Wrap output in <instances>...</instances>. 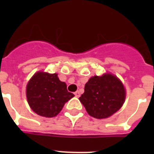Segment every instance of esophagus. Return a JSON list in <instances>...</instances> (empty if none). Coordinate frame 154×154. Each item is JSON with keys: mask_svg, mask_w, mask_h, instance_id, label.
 Segmentation results:
<instances>
[{"mask_svg": "<svg viewBox=\"0 0 154 154\" xmlns=\"http://www.w3.org/2000/svg\"><path fill=\"white\" fill-rule=\"evenodd\" d=\"M75 96L77 97H79L80 95H81V94H80V92L79 91H77V92H75Z\"/></svg>", "mask_w": 154, "mask_h": 154, "instance_id": "34e87169", "label": "esophagus"}]
</instances>
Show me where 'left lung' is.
Segmentation results:
<instances>
[{
    "instance_id": "obj_1",
    "label": "left lung",
    "mask_w": 154,
    "mask_h": 154,
    "mask_svg": "<svg viewBox=\"0 0 154 154\" xmlns=\"http://www.w3.org/2000/svg\"><path fill=\"white\" fill-rule=\"evenodd\" d=\"M125 99L123 85L117 77L107 73L94 76L85 85V93L79 97L87 112L97 118H107L119 110Z\"/></svg>"
}]
</instances>
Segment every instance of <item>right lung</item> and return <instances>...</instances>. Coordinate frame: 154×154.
I'll use <instances>...</instances> for the list:
<instances>
[{
    "label": "right lung",
    "instance_id": "1",
    "mask_svg": "<svg viewBox=\"0 0 154 154\" xmlns=\"http://www.w3.org/2000/svg\"><path fill=\"white\" fill-rule=\"evenodd\" d=\"M29 105L33 112L45 117H53L74 94L68 92L65 82L57 73L38 72L33 75L26 87Z\"/></svg>",
    "mask_w": 154,
    "mask_h": 154
}]
</instances>
